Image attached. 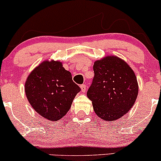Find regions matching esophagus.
<instances>
[{
  "instance_id": "esophagus-1",
  "label": "esophagus",
  "mask_w": 161,
  "mask_h": 161,
  "mask_svg": "<svg viewBox=\"0 0 161 161\" xmlns=\"http://www.w3.org/2000/svg\"><path fill=\"white\" fill-rule=\"evenodd\" d=\"M80 88H81V90H82V92H85L86 91V85H81L80 86Z\"/></svg>"
}]
</instances>
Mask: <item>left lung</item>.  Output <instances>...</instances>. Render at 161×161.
<instances>
[{
	"instance_id": "1",
	"label": "left lung",
	"mask_w": 161,
	"mask_h": 161,
	"mask_svg": "<svg viewBox=\"0 0 161 161\" xmlns=\"http://www.w3.org/2000/svg\"><path fill=\"white\" fill-rule=\"evenodd\" d=\"M93 69L95 76L87 96L100 118L116 120L132 108L137 98L136 75L124 60L115 56L95 61Z\"/></svg>"
}]
</instances>
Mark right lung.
Masks as SVG:
<instances>
[{
    "label": "right lung",
    "instance_id": "1",
    "mask_svg": "<svg viewBox=\"0 0 161 161\" xmlns=\"http://www.w3.org/2000/svg\"><path fill=\"white\" fill-rule=\"evenodd\" d=\"M81 88L70 72L59 61H44L27 78L25 92L36 111L51 121L60 119L69 111Z\"/></svg>",
    "mask_w": 161,
    "mask_h": 161
}]
</instances>
